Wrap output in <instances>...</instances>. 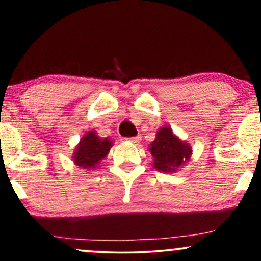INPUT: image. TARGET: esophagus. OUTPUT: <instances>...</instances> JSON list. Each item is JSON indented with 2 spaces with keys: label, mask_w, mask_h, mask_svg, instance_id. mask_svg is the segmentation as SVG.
<instances>
[{
  "label": "esophagus",
  "mask_w": 261,
  "mask_h": 261,
  "mask_svg": "<svg viewBox=\"0 0 261 261\" xmlns=\"http://www.w3.org/2000/svg\"><path fill=\"white\" fill-rule=\"evenodd\" d=\"M127 140L130 141V142H133V143H139L140 141H141V136H134V137H128Z\"/></svg>",
  "instance_id": "1"
}]
</instances>
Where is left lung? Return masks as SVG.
<instances>
[{
	"mask_svg": "<svg viewBox=\"0 0 261 261\" xmlns=\"http://www.w3.org/2000/svg\"><path fill=\"white\" fill-rule=\"evenodd\" d=\"M149 151L154 158V168L166 173L175 172L191 154L190 146L181 142L170 127H162L158 130L157 137L151 143Z\"/></svg>",
	"mask_w": 261,
	"mask_h": 261,
	"instance_id": "8db88e82",
	"label": "left lung"
}]
</instances>
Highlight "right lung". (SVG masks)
<instances>
[{
    "label": "right lung",
    "instance_id": "obj_1",
    "mask_svg": "<svg viewBox=\"0 0 261 261\" xmlns=\"http://www.w3.org/2000/svg\"><path fill=\"white\" fill-rule=\"evenodd\" d=\"M112 141L108 137L97 136L95 133H88L81 140L74 152V163L82 168H95L103 158L107 157L112 147Z\"/></svg>",
    "mask_w": 261,
    "mask_h": 261
}]
</instances>
